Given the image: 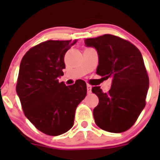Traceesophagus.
I'll return each mask as SVG.
<instances>
[{"mask_svg": "<svg viewBox=\"0 0 160 160\" xmlns=\"http://www.w3.org/2000/svg\"><path fill=\"white\" fill-rule=\"evenodd\" d=\"M87 92L88 93H90L91 92V89H92V87H91V86L89 84L87 85Z\"/></svg>", "mask_w": 160, "mask_h": 160, "instance_id": "obj_1", "label": "esophagus"}]
</instances>
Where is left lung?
<instances>
[{
    "instance_id": "1",
    "label": "left lung",
    "mask_w": 160,
    "mask_h": 160,
    "mask_svg": "<svg viewBox=\"0 0 160 160\" xmlns=\"http://www.w3.org/2000/svg\"><path fill=\"white\" fill-rule=\"evenodd\" d=\"M85 44L98 52L96 73L112 79L107 93L92 88L99 99L93 111L96 125L112 133L128 131L146 105L149 78L142 54L130 42L111 34L87 38Z\"/></svg>"
}]
</instances>
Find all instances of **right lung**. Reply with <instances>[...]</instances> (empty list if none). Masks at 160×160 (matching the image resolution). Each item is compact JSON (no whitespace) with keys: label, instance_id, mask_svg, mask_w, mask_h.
<instances>
[{"label":"right lung","instance_id":"add662e5","mask_svg":"<svg viewBox=\"0 0 160 160\" xmlns=\"http://www.w3.org/2000/svg\"><path fill=\"white\" fill-rule=\"evenodd\" d=\"M76 42H42L26 52L20 64L16 90L25 115L48 135H60L73 127L76 108L87 95L83 80L68 87L58 82L65 54Z\"/></svg>","mask_w":160,"mask_h":160}]
</instances>
